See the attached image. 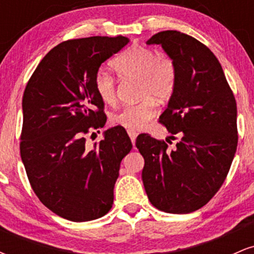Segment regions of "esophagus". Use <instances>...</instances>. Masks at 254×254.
Returning <instances> with one entry per match:
<instances>
[{
	"instance_id": "34e87169",
	"label": "esophagus",
	"mask_w": 254,
	"mask_h": 254,
	"mask_svg": "<svg viewBox=\"0 0 254 254\" xmlns=\"http://www.w3.org/2000/svg\"><path fill=\"white\" fill-rule=\"evenodd\" d=\"M127 135H129L131 142H132V144H135V141H136V137H137V132L133 130H127Z\"/></svg>"
}]
</instances>
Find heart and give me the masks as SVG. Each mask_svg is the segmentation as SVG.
Instances as JSON below:
<instances>
[{
  "label": "heart",
  "instance_id": "obj_1",
  "mask_svg": "<svg viewBox=\"0 0 254 254\" xmlns=\"http://www.w3.org/2000/svg\"><path fill=\"white\" fill-rule=\"evenodd\" d=\"M112 66L121 80L138 81L139 104L125 106L111 117V122L129 130L145 127L157 113V100H167L177 87L176 61L165 52L147 46L135 45L112 61ZM95 89L101 100L113 105L117 100V82L106 70L95 75Z\"/></svg>",
  "mask_w": 254,
  "mask_h": 254
}]
</instances>
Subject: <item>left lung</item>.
I'll list each match as a JSON object with an SVG mask.
<instances>
[{
  "mask_svg": "<svg viewBox=\"0 0 254 254\" xmlns=\"http://www.w3.org/2000/svg\"><path fill=\"white\" fill-rule=\"evenodd\" d=\"M147 44L161 45L177 63V87L160 123L179 141L170 149L149 135L137 137L142 180L156 209L189 214L205 205L228 174L238 147L237 101L216 56L193 37L162 31Z\"/></svg>",
  "mask_w": 254,
  "mask_h": 254,
  "instance_id": "8db88e82",
  "label": "left lung"
}]
</instances>
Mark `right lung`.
<instances>
[{"label":"right lung","instance_id":"right-lung-1","mask_svg":"<svg viewBox=\"0 0 254 254\" xmlns=\"http://www.w3.org/2000/svg\"><path fill=\"white\" fill-rule=\"evenodd\" d=\"M127 43V37L97 36L58 44L25 88L20 154L26 173L40 202L69 221L110 211L121 162L132 148L118 127L93 148L86 144L87 133L106 123L95 75Z\"/></svg>","mask_w":254,"mask_h":254}]
</instances>
